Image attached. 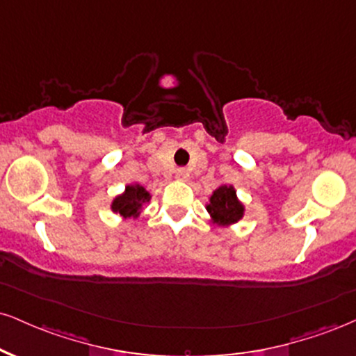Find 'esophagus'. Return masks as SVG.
<instances>
[{"label":"esophagus","instance_id":"34e87169","mask_svg":"<svg viewBox=\"0 0 356 356\" xmlns=\"http://www.w3.org/2000/svg\"><path fill=\"white\" fill-rule=\"evenodd\" d=\"M187 177H189V172H187V169H184V167H179V169L175 170V179H177V181H186Z\"/></svg>","mask_w":356,"mask_h":356}]
</instances>
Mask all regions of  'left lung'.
<instances>
[{
    "label": "left lung",
    "mask_w": 356,
    "mask_h": 356,
    "mask_svg": "<svg viewBox=\"0 0 356 356\" xmlns=\"http://www.w3.org/2000/svg\"><path fill=\"white\" fill-rule=\"evenodd\" d=\"M207 211L217 224L227 225L242 219L243 205L237 200L232 186H222L212 194Z\"/></svg>",
    "instance_id": "8db88e82"
}]
</instances>
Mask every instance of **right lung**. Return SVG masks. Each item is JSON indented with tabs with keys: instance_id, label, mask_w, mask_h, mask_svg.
Segmentation results:
<instances>
[{
	"instance_id": "obj_1",
	"label": "right lung",
	"mask_w": 356,
	"mask_h": 356,
	"mask_svg": "<svg viewBox=\"0 0 356 356\" xmlns=\"http://www.w3.org/2000/svg\"><path fill=\"white\" fill-rule=\"evenodd\" d=\"M151 195L140 186H127L122 195L115 197L113 211L121 213L122 217H137L144 202H149Z\"/></svg>"
}]
</instances>
